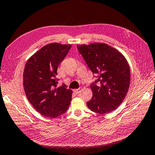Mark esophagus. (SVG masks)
<instances>
[{
  "mask_svg": "<svg viewBox=\"0 0 155 155\" xmlns=\"http://www.w3.org/2000/svg\"><path fill=\"white\" fill-rule=\"evenodd\" d=\"M81 90H82V87H79L78 89L74 90V92L76 93V94H78V93H80L81 91Z\"/></svg>",
  "mask_w": 155,
  "mask_h": 155,
  "instance_id": "1",
  "label": "esophagus"
}]
</instances>
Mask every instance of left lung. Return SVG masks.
<instances>
[{
    "label": "left lung",
    "instance_id": "1",
    "mask_svg": "<svg viewBox=\"0 0 155 155\" xmlns=\"http://www.w3.org/2000/svg\"><path fill=\"white\" fill-rule=\"evenodd\" d=\"M77 48L96 78L90 86L93 95L87 107L101 115L116 109L130 86V70L125 58L104 43L78 45Z\"/></svg>",
    "mask_w": 155,
    "mask_h": 155
}]
</instances>
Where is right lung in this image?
I'll list each match as a JSON object with an SVG mask.
<instances>
[{
    "label": "right lung",
    "mask_w": 155,
    "mask_h": 155,
    "mask_svg": "<svg viewBox=\"0 0 155 155\" xmlns=\"http://www.w3.org/2000/svg\"><path fill=\"white\" fill-rule=\"evenodd\" d=\"M71 47L51 43L43 46L28 59L23 71V87L27 98L41 115L57 117L68 109L72 90L65 84L57 87V68Z\"/></svg>",
    "instance_id": "add662e5"
}]
</instances>
